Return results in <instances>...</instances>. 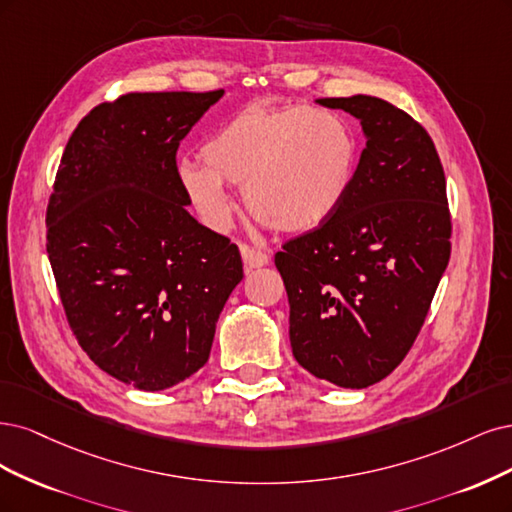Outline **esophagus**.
<instances>
[{
  "label": "esophagus",
  "instance_id": "obj_1",
  "mask_svg": "<svg viewBox=\"0 0 512 512\" xmlns=\"http://www.w3.org/2000/svg\"><path fill=\"white\" fill-rule=\"evenodd\" d=\"M240 253H242V261H244V270L246 272L266 266V263H268V255L263 253V251H259V249H253V246H249V244H242L240 246Z\"/></svg>",
  "mask_w": 512,
  "mask_h": 512
}]
</instances>
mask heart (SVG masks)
I'll return each mask as SVG.
<instances>
[{"label": "heart", "instance_id": "heart-1", "mask_svg": "<svg viewBox=\"0 0 512 512\" xmlns=\"http://www.w3.org/2000/svg\"><path fill=\"white\" fill-rule=\"evenodd\" d=\"M357 136L338 112L310 106H253L202 146V166L183 163L180 183L202 217L223 227L242 187L251 217L276 232H308L340 208L357 168Z\"/></svg>", "mask_w": 512, "mask_h": 512}]
</instances>
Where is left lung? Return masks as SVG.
Listing matches in <instances>:
<instances>
[{"mask_svg": "<svg viewBox=\"0 0 512 512\" xmlns=\"http://www.w3.org/2000/svg\"><path fill=\"white\" fill-rule=\"evenodd\" d=\"M368 138L340 208L274 257L289 298L293 357L364 389L402 364L451 257L447 178L425 127L370 95L325 97Z\"/></svg>", "mask_w": 512, "mask_h": 512, "instance_id": "8db88e82", "label": "left lung"}]
</instances>
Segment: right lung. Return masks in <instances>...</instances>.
Segmentation results:
<instances>
[{
    "label": "right lung",
    "instance_id": "add662e5",
    "mask_svg": "<svg viewBox=\"0 0 512 512\" xmlns=\"http://www.w3.org/2000/svg\"><path fill=\"white\" fill-rule=\"evenodd\" d=\"M223 89L127 93L78 123L46 208V253L70 329L125 385L200 370L240 283L232 240L197 223L176 151Z\"/></svg>",
    "mask_w": 512,
    "mask_h": 512
}]
</instances>
